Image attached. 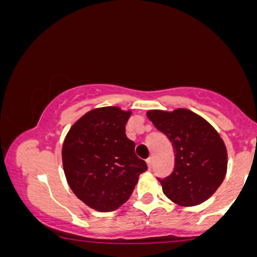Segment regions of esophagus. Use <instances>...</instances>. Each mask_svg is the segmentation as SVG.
Instances as JSON below:
<instances>
[{"label":"esophagus","mask_w":257,"mask_h":257,"mask_svg":"<svg viewBox=\"0 0 257 257\" xmlns=\"http://www.w3.org/2000/svg\"><path fill=\"white\" fill-rule=\"evenodd\" d=\"M146 163H147V166H149V168L150 169H151L152 168V163H153V159H152V157H149L146 159Z\"/></svg>","instance_id":"1"}]
</instances>
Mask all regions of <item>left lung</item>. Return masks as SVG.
Masks as SVG:
<instances>
[{
  "label": "left lung",
  "mask_w": 257,
  "mask_h": 257,
  "mask_svg": "<svg viewBox=\"0 0 257 257\" xmlns=\"http://www.w3.org/2000/svg\"><path fill=\"white\" fill-rule=\"evenodd\" d=\"M147 117L166 135L174 150L172 174L157 178L163 193L182 206L205 202L226 175L227 151L222 139L206 120L186 108L153 110L147 112Z\"/></svg>",
  "instance_id": "left-lung-1"
}]
</instances>
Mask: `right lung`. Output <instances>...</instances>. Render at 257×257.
Here are the masks:
<instances>
[{
	"mask_svg": "<svg viewBox=\"0 0 257 257\" xmlns=\"http://www.w3.org/2000/svg\"><path fill=\"white\" fill-rule=\"evenodd\" d=\"M131 112L89 111L71 126L63 145L65 176L78 199L98 211H113L132 196L147 164L125 137Z\"/></svg>",
	"mask_w": 257,
	"mask_h": 257,
	"instance_id": "add662e5",
	"label": "right lung"
}]
</instances>
